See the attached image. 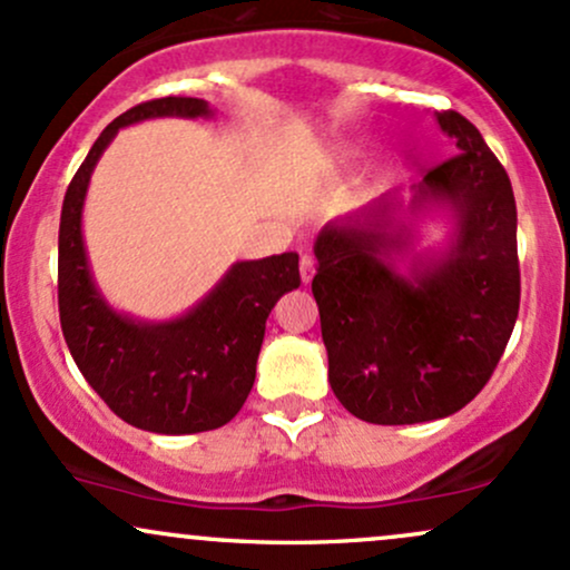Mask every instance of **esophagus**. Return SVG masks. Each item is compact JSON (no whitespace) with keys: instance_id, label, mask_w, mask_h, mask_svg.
I'll return each instance as SVG.
<instances>
[{"instance_id":"34e87169","label":"esophagus","mask_w":570,"mask_h":570,"mask_svg":"<svg viewBox=\"0 0 570 570\" xmlns=\"http://www.w3.org/2000/svg\"><path fill=\"white\" fill-rule=\"evenodd\" d=\"M313 273H316V259H313L311 254H303V259H299V276H303V284H311Z\"/></svg>"}]
</instances>
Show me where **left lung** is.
Here are the masks:
<instances>
[{
  "mask_svg": "<svg viewBox=\"0 0 570 570\" xmlns=\"http://www.w3.org/2000/svg\"><path fill=\"white\" fill-rule=\"evenodd\" d=\"M458 155L412 187L326 222L313 254L330 383L351 415L407 426L466 407L490 381L520 311L512 181L463 115L436 112ZM444 207L449 248L411 253L409 219ZM411 253V271L395 259Z\"/></svg>",
  "mask_w": 570,
  "mask_h": 570,
  "instance_id": "1",
  "label": "left lung"
}]
</instances>
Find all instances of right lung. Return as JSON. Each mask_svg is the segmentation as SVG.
Segmentation results:
<instances>
[{
  "instance_id": "obj_1",
  "label": "right lung",
  "mask_w": 570,
  "mask_h": 570,
  "mask_svg": "<svg viewBox=\"0 0 570 570\" xmlns=\"http://www.w3.org/2000/svg\"><path fill=\"white\" fill-rule=\"evenodd\" d=\"M153 117H214L203 98L166 96L122 112L101 130L67 189L58 227V313L69 353L109 410L155 434H198L230 423L257 375L265 322L299 286L294 252L235 263L185 316L141 322L98 292L82 240V206L117 130Z\"/></svg>"
}]
</instances>
